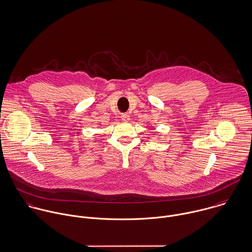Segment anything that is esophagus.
Listing matches in <instances>:
<instances>
[{"label": "esophagus", "instance_id": "obj_1", "mask_svg": "<svg viewBox=\"0 0 252 252\" xmlns=\"http://www.w3.org/2000/svg\"><path fill=\"white\" fill-rule=\"evenodd\" d=\"M121 119L123 122H128L130 120V115L128 113H122L121 114Z\"/></svg>", "mask_w": 252, "mask_h": 252}]
</instances>
